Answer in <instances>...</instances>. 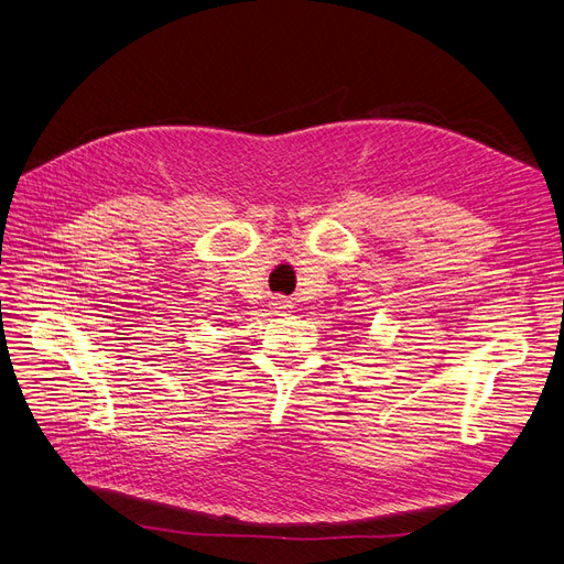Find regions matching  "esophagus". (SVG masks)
Returning <instances> with one entry per match:
<instances>
[{
    "label": "esophagus",
    "instance_id": "esophagus-1",
    "mask_svg": "<svg viewBox=\"0 0 564 564\" xmlns=\"http://www.w3.org/2000/svg\"><path fill=\"white\" fill-rule=\"evenodd\" d=\"M273 305H275L278 310H286V307H291V305H289V301H284V299H275V301H273Z\"/></svg>",
    "mask_w": 564,
    "mask_h": 564
}]
</instances>
